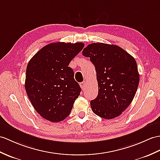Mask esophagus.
I'll list each match as a JSON object with an SVG mask.
<instances>
[{"instance_id":"obj_1","label":"esophagus","mask_w":160,"mask_h":160,"mask_svg":"<svg viewBox=\"0 0 160 160\" xmlns=\"http://www.w3.org/2000/svg\"><path fill=\"white\" fill-rule=\"evenodd\" d=\"M86 84H87L86 81H84V82H80V87H81L82 89V90H85V88H86V86H87Z\"/></svg>"}]
</instances>
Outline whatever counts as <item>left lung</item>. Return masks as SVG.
Instances as JSON below:
<instances>
[{
  "instance_id": "1",
  "label": "left lung",
  "mask_w": 160,
  "mask_h": 160,
  "mask_svg": "<svg viewBox=\"0 0 160 160\" xmlns=\"http://www.w3.org/2000/svg\"><path fill=\"white\" fill-rule=\"evenodd\" d=\"M95 65L98 95L91 101L98 116L111 119L122 114L134 98L140 76L134 58L121 47L103 43L89 44L82 51Z\"/></svg>"
}]
</instances>
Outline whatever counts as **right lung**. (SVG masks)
<instances>
[{"label": "right lung", "mask_w": 160, "mask_h": 160, "mask_svg": "<svg viewBox=\"0 0 160 160\" xmlns=\"http://www.w3.org/2000/svg\"><path fill=\"white\" fill-rule=\"evenodd\" d=\"M83 43H52L39 50L28 63L25 89L35 110L51 122L68 117L81 88L69 67L83 49Z\"/></svg>", "instance_id": "obj_1"}]
</instances>
